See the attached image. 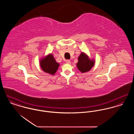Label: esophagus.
<instances>
[{
  "label": "esophagus",
  "mask_w": 134,
  "mask_h": 134,
  "mask_svg": "<svg viewBox=\"0 0 134 134\" xmlns=\"http://www.w3.org/2000/svg\"><path fill=\"white\" fill-rule=\"evenodd\" d=\"M66 63H68V64H70V60H66Z\"/></svg>",
  "instance_id": "1"
}]
</instances>
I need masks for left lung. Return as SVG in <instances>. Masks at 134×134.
<instances>
[{
  "mask_svg": "<svg viewBox=\"0 0 134 134\" xmlns=\"http://www.w3.org/2000/svg\"><path fill=\"white\" fill-rule=\"evenodd\" d=\"M94 65V61L90 60L88 57L84 53H82L78 57L77 63L78 69L82 73L88 72Z\"/></svg>",
  "mask_w": 134,
  "mask_h": 134,
  "instance_id": "8db88e82",
  "label": "left lung"
}]
</instances>
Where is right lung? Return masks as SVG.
Listing matches in <instances>:
<instances>
[{
  "label": "right lung",
  "instance_id": "obj_1",
  "mask_svg": "<svg viewBox=\"0 0 134 134\" xmlns=\"http://www.w3.org/2000/svg\"><path fill=\"white\" fill-rule=\"evenodd\" d=\"M40 66L44 72L54 75L57 71L59 64L56 62L53 55L50 54L40 61Z\"/></svg>",
  "mask_w": 134,
  "mask_h": 134
}]
</instances>
